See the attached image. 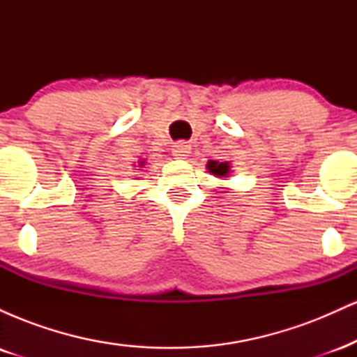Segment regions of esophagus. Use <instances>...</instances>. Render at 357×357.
Listing matches in <instances>:
<instances>
[{"label": "esophagus", "instance_id": "obj_1", "mask_svg": "<svg viewBox=\"0 0 357 357\" xmlns=\"http://www.w3.org/2000/svg\"><path fill=\"white\" fill-rule=\"evenodd\" d=\"M191 153V146L188 142H176L173 146V155L178 159H184L188 154Z\"/></svg>", "mask_w": 357, "mask_h": 357}]
</instances>
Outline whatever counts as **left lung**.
<instances>
[{"label": "left lung", "instance_id": "obj_1", "mask_svg": "<svg viewBox=\"0 0 357 357\" xmlns=\"http://www.w3.org/2000/svg\"><path fill=\"white\" fill-rule=\"evenodd\" d=\"M208 169H210V173H213L215 176H227L228 169H230V166H228V162L210 161V162H208Z\"/></svg>", "mask_w": 357, "mask_h": 357}]
</instances>
